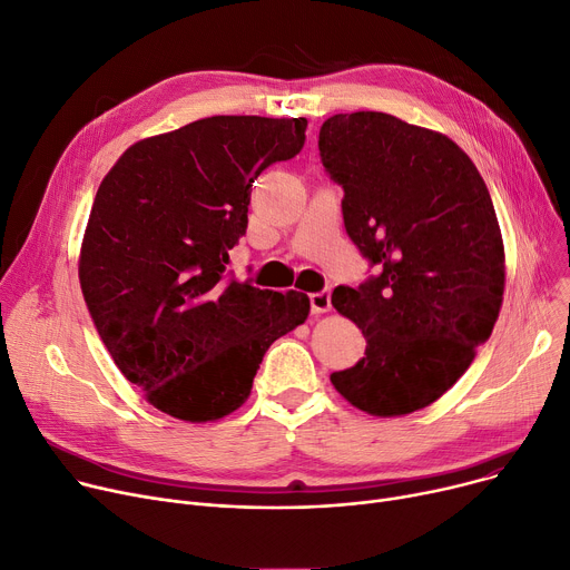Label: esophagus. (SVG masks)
<instances>
[{
    "label": "esophagus",
    "instance_id": "esophagus-1",
    "mask_svg": "<svg viewBox=\"0 0 570 570\" xmlns=\"http://www.w3.org/2000/svg\"><path fill=\"white\" fill-rule=\"evenodd\" d=\"M311 308H313L315 315H322V313L331 311V294H328V289L311 294Z\"/></svg>",
    "mask_w": 570,
    "mask_h": 570
}]
</instances>
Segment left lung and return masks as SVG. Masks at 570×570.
<instances>
[{
	"label": "left lung",
	"instance_id": "left-lung-1",
	"mask_svg": "<svg viewBox=\"0 0 570 570\" xmlns=\"http://www.w3.org/2000/svg\"><path fill=\"white\" fill-rule=\"evenodd\" d=\"M320 156L345 190L350 239L382 269L331 294L365 338L331 384L371 416L419 412L464 375L499 317L507 257L492 197L444 132L386 112L328 117Z\"/></svg>",
	"mask_w": 570,
	"mask_h": 570
}]
</instances>
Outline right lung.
Wrapping results in <instances>:
<instances>
[{
    "mask_svg": "<svg viewBox=\"0 0 570 570\" xmlns=\"http://www.w3.org/2000/svg\"><path fill=\"white\" fill-rule=\"evenodd\" d=\"M306 117H207L130 145L100 181L78 276L100 341L156 410L190 423L239 410L264 352L311 298L227 272L253 181L296 156Z\"/></svg>",
    "mask_w": 570,
    "mask_h": 570,
    "instance_id": "1",
    "label": "right lung"
}]
</instances>
